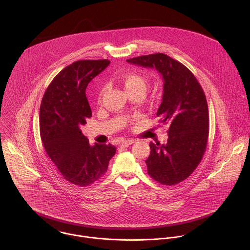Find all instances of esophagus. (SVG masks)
I'll return each instance as SVG.
<instances>
[{
  "label": "esophagus",
  "instance_id": "obj_1",
  "mask_svg": "<svg viewBox=\"0 0 250 250\" xmlns=\"http://www.w3.org/2000/svg\"><path fill=\"white\" fill-rule=\"evenodd\" d=\"M135 142H136L135 140H124V141L121 142L120 145H121V146H124V147H128L129 145L133 144Z\"/></svg>",
  "mask_w": 250,
  "mask_h": 250
}]
</instances>
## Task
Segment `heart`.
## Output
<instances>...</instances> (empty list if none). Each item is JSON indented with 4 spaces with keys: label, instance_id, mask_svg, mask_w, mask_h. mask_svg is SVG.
Instances as JSON below:
<instances>
[{
    "label": "heart",
    "instance_id": "1",
    "mask_svg": "<svg viewBox=\"0 0 250 250\" xmlns=\"http://www.w3.org/2000/svg\"><path fill=\"white\" fill-rule=\"evenodd\" d=\"M122 82H123L124 87H125L127 92L137 91V90L143 91V93L145 92L147 82H146L145 78L141 74H138V73H135V72L125 73L122 76ZM105 89H106L105 87L102 88V90L99 94V99H101V97L103 96V94L105 92Z\"/></svg>",
    "mask_w": 250,
    "mask_h": 250
}]
</instances>
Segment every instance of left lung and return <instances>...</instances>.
<instances>
[{"mask_svg":"<svg viewBox=\"0 0 250 250\" xmlns=\"http://www.w3.org/2000/svg\"><path fill=\"white\" fill-rule=\"evenodd\" d=\"M154 68L164 80L160 122L168 126L167 144L150 143L145 161L148 175L162 185L174 186L188 178L206 151L209 111L205 93L194 75L183 63L163 53L127 60Z\"/></svg>","mask_w":250,"mask_h":250,"instance_id":"obj_1","label":"left lung"}]
</instances>
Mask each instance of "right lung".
<instances>
[{
  "label": "right lung",
  "instance_id": "add662e5",
  "mask_svg": "<svg viewBox=\"0 0 250 250\" xmlns=\"http://www.w3.org/2000/svg\"><path fill=\"white\" fill-rule=\"evenodd\" d=\"M109 63L107 60L73 62L54 78L41 101L39 128L44 149L62 177L76 186L86 187L103 177L116 152L110 143L90 145L80 129L92 115L86 86Z\"/></svg>",
  "mask_w": 250,
  "mask_h": 250
}]
</instances>
